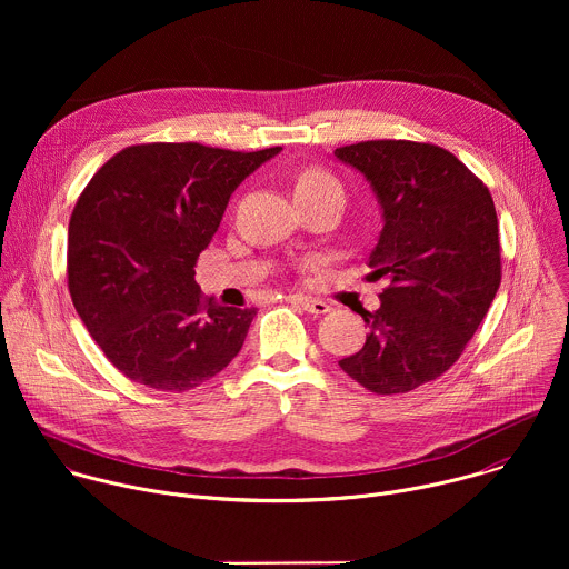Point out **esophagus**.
<instances>
[{
    "label": "esophagus",
    "mask_w": 569,
    "mask_h": 569,
    "mask_svg": "<svg viewBox=\"0 0 569 569\" xmlns=\"http://www.w3.org/2000/svg\"><path fill=\"white\" fill-rule=\"evenodd\" d=\"M290 303H297L299 308L312 312V315H327L331 310V306L327 301L321 299H315V297H303V295H288L286 297Z\"/></svg>",
    "instance_id": "obj_1"
}]
</instances>
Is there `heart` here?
Returning a JSON list of instances; mask_svg holds the SVG:
<instances>
[{"instance_id":"obj_1","label":"heart","mask_w":569,"mask_h":569,"mask_svg":"<svg viewBox=\"0 0 569 569\" xmlns=\"http://www.w3.org/2000/svg\"><path fill=\"white\" fill-rule=\"evenodd\" d=\"M317 191H331L342 198V189L333 176H329L327 171H319V169H308L306 173L299 176L295 193H317Z\"/></svg>"}]
</instances>
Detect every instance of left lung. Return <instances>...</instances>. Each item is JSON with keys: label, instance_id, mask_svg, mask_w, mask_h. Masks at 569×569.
<instances>
[{"label": "left lung", "instance_id": "obj_1", "mask_svg": "<svg viewBox=\"0 0 569 569\" xmlns=\"http://www.w3.org/2000/svg\"><path fill=\"white\" fill-rule=\"evenodd\" d=\"M373 187L385 227L369 254L387 281L362 310L365 347L340 367L373 393L412 391L446 373L489 312L502 281L493 198L450 150L408 139L336 148Z\"/></svg>", "mask_w": 569, "mask_h": 569}]
</instances>
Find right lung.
Listing matches in <instances>:
<instances>
[{
	"mask_svg": "<svg viewBox=\"0 0 569 569\" xmlns=\"http://www.w3.org/2000/svg\"><path fill=\"white\" fill-rule=\"evenodd\" d=\"M279 150L137 143L110 157L78 196L69 295L106 358L132 382L187 391L238 356L257 308L213 303L193 268L231 191Z\"/></svg>",
	"mask_w": 569,
	"mask_h": 569,
	"instance_id": "obj_1",
	"label": "right lung"
}]
</instances>
